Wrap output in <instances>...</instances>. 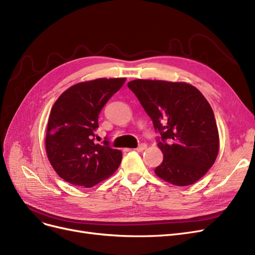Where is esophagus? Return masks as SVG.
Segmentation results:
<instances>
[{"mask_svg":"<svg viewBox=\"0 0 255 255\" xmlns=\"http://www.w3.org/2000/svg\"><path fill=\"white\" fill-rule=\"evenodd\" d=\"M146 148H147V145L144 144V143H142V144H139V145L137 146V148H135V150H136V151H143V150H145Z\"/></svg>","mask_w":255,"mask_h":255,"instance_id":"esophagus-1","label":"esophagus"}]
</instances>
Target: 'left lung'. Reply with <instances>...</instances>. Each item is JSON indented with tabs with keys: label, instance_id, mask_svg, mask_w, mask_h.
<instances>
[{
	"label": "left lung",
	"instance_id": "obj_1",
	"mask_svg": "<svg viewBox=\"0 0 255 255\" xmlns=\"http://www.w3.org/2000/svg\"><path fill=\"white\" fill-rule=\"evenodd\" d=\"M151 118L164 154L155 174L175 186L192 185L214 164L220 138L214 113L192 85L134 80L127 84Z\"/></svg>",
	"mask_w": 255,
	"mask_h": 255
}]
</instances>
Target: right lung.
Returning a JSON list of instances; mask_svg holds the SVG:
<instances>
[{
	"label": "right lung",
	"mask_w": 255,
	"mask_h": 255,
	"mask_svg": "<svg viewBox=\"0 0 255 255\" xmlns=\"http://www.w3.org/2000/svg\"><path fill=\"white\" fill-rule=\"evenodd\" d=\"M126 79H98L73 85L51 109L46 133V151L64 181L90 188L119 168L122 151L105 137L98 144L99 115Z\"/></svg>",
	"instance_id": "1"
}]
</instances>
